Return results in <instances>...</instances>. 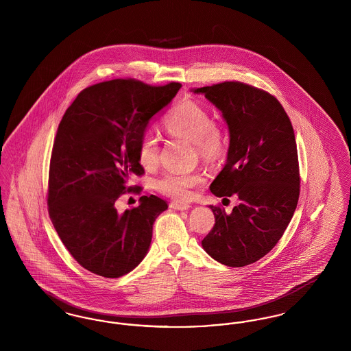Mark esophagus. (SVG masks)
<instances>
[{"label":"esophagus","instance_id":"1","mask_svg":"<svg viewBox=\"0 0 351 351\" xmlns=\"http://www.w3.org/2000/svg\"><path fill=\"white\" fill-rule=\"evenodd\" d=\"M169 206H171L172 209H176V210H188V209L191 208V205L183 204V202H178V201H172V202L169 204Z\"/></svg>","mask_w":351,"mask_h":351}]
</instances>
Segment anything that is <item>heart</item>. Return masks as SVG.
<instances>
[{
    "label": "heart",
    "mask_w": 351,
    "mask_h": 351,
    "mask_svg": "<svg viewBox=\"0 0 351 351\" xmlns=\"http://www.w3.org/2000/svg\"><path fill=\"white\" fill-rule=\"evenodd\" d=\"M163 126L168 135L185 138L195 143L197 154L205 160H216L226 150V138L209 110L193 100L182 101L168 113ZM136 156L142 167L154 168L160 156L159 139L151 133H145L138 142ZM205 182L199 171L193 172H166L155 182V188L173 200H189L192 189Z\"/></svg>",
    "instance_id": "1"
}]
</instances>
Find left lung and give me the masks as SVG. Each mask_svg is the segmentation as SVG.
I'll list each match as a JSON object with an SVG mask.
<instances>
[{
  "label": "left lung",
  "instance_id": "8db88e82",
  "mask_svg": "<svg viewBox=\"0 0 351 351\" xmlns=\"http://www.w3.org/2000/svg\"><path fill=\"white\" fill-rule=\"evenodd\" d=\"M222 112L230 145L225 167L210 184L217 197L237 196L232 213L210 205L215 226L201 245L229 267L251 265L275 247L300 195L298 147L282 104L266 90L241 82L195 89Z\"/></svg>",
  "mask_w": 351,
  "mask_h": 351
}]
</instances>
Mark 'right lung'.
I'll use <instances>...</instances> for the list:
<instances>
[{"instance_id": "obj_1", "label": "right lung", "mask_w": 351, "mask_h": 351, "mask_svg": "<svg viewBox=\"0 0 351 351\" xmlns=\"http://www.w3.org/2000/svg\"><path fill=\"white\" fill-rule=\"evenodd\" d=\"M182 84L150 85L114 79L83 89L62 118L51 152L47 205L52 225L82 267L119 278L136 267L150 247L152 225L168 208L158 196L118 213L116 201L142 176L136 149L154 114Z\"/></svg>"}]
</instances>
